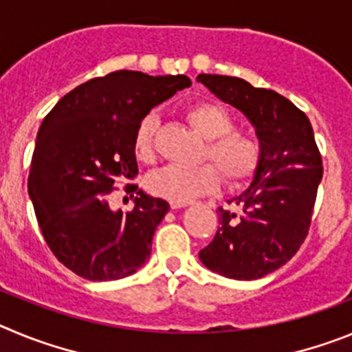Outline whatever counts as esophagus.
<instances>
[{
	"label": "esophagus",
	"mask_w": 352,
	"mask_h": 352,
	"mask_svg": "<svg viewBox=\"0 0 352 352\" xmlns=\"http://www.w3.org/2000/svg\"><path fill=\"white\" fill-rule=\"evenodd\" d=\"M189 204H191V201H186V204H182V201H170V207H172V208H182V207H188Z\"/></svg>",
	"instance_id": "obj_1"
}]
</instances>
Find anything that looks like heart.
Masks as SVG:
<instances>
[{
	"instance_id": "b5f03b06",
	"label": "heart",
	"mask_w": 352,
	"mask_h": 352,
	"mask_svg": "<svg viewBox=\"0 0 352 352\" xmlns=\"http://www.w3.org/2000/svg\"><path fill=\"white\" fill-rule=\"evenodd\" d=\"M184 116L192 128L207 138L204 148L205 161L195 168H186L179 164H170L151 173L147 186L151 192L170 201H191L198 196L215 191L223 177L226 186H240L247 182L261 163L263 147L254 133L235 128V119L215 101L199 100L189 103L184 109ZM156 116L148 113L138 124L133 137L135 156L144 163L154 157V133H156Z\"/></svg>"
}]
</instances>
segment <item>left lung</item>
Returning <instances> with one entry per match:
<instances>
[{"mask_svg": "<svg viewBox=\"0 0 352 352\" xmlns=\"http://www.w3.org/2000/svg\"><path fill=\"white\" fill-rule=\"evenodd\" d=\"M256 128L263 147L252 184L219 207L214 240L199 251L208 270L239 280L265 277L286 265L309 235L322 160L309 117L287 98L239 77H196Z\"/></svg>", "mask_w": 352, "mask_h": 352, "instance_id": "obj_1", "label": "left lung"}]
</instances>
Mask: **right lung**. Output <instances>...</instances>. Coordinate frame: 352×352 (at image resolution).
Masks as SVG:
<instances>
[{
	"instance_id": "right-lung-1",
	"label": "right lung",
	"mask_w": 352,
	"mask_h": 352,
	"mask_svg": "<svg viewBox=\"0 0 352 352\" xmlns=\"http://www.w3.org/2000/svg\"><path fill=\"white\" fill-rule=\"evenodd\" d=\"M189 85L186 75L121 69L80 84L45 116L28 191L47 245L74 274L117 280L148 259L170 205L126 184L129 198L137 192L135 207L113 212L109 195L138 173L133 137L142 119Z\"/></svg>"
}]
</instances>
